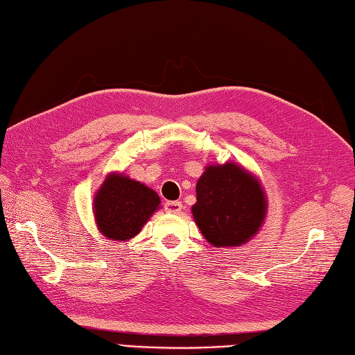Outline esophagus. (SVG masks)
Instances as JSON below:
<instances>
[{"mask_svg": "<svg viewBox=\"0 0 355 355\" xmlns=\"http://www.w3.org/2000/svg\"><path fill=\"white\" fill-rule=\"evenodd\" d=\"M164 208H165V211H167V213L179 214L180 211H182V204H180V202H178V200H168V202H165V204H164Z\"/></svg>", "mask_w": 355, "mask_h": 355, "instance_id": "34e87169", "label": "esophagus"}]
</instances>
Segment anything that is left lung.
<instances>
[{
    "label": "left lung",
    "mask_w": 355,
    "mask_h": 355,
    "mask_svg": "<svg viewBox=\"0 0 355 355\" xmlns=\"http://www.w3.org/2000/svg\"><path fill=\"white\" fill-rule=\"evenodd\" d=\"M268 211L259 178L236 162L208 164L196 184L193 219L214 248H237L254 237Z\"/></svg>",
    "instance_id": "1"
}]
</instances>
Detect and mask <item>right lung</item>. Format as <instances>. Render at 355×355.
I'll return each mask as SVG.
<instances>
[{
	"mask_svg": "<svg viewBox=\"0 0 355 355\" xmlns=\"http://www.w3.org/2000/svg\"><path fill=\"white\" fill-rule=\"evenodd\" d=\"M161 198L146 184L112 171L93 198L96 228L108 241L125 242L141 233L157 209Z\"/></svg>",
	"mask_w": 355,
	"mask_h": 355,
	"instance_id": "1",
	"label": "right lung"
}]
</instances>
